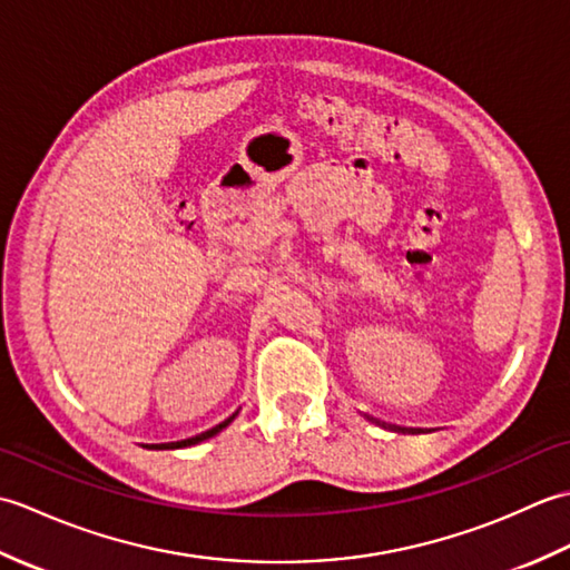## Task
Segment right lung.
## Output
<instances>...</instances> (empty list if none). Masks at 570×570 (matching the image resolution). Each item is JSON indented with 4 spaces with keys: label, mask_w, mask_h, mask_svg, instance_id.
Segmentation results:
<instances>
[{
    "label": "right lung",
    "mask_w": 570,
    "mask_h": 570,
    "mask_svg": "<svg viewBox=\"0 0 570 570\" xmlns=\"http://www.w3.org/2000/svg\"><path fill=\"white\" fill-rule=\"evenodd\" d=\"M233 419H235V416H233ZM227 423H229V421L220 423V426H217V429H213V431H205V433L196 435V439H188V441H184V445H190V443H198V441H205V439H210V435H215L217 431H220V429H225V426H227Z\"/></svg>",
    "instance_id": "obj_1"
}]
</instances>
